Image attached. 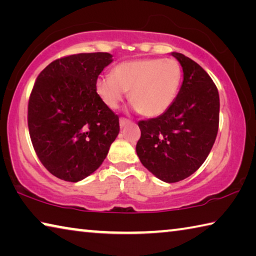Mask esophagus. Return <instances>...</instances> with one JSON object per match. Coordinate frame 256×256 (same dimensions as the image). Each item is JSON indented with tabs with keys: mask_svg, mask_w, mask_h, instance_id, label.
Segmentation results:
<instances>
[{
	"mask_svg": "<svg viewBox=\"0 0 256 256\" xmlns=\"http://www.w3.org/2000/svg\"><path fill=\"white\" fill-rule=\"evenodd\" d=\"M130 123H131V120H128V118H120V128L126 126V125L130 124Z\"/></svg>",
	"mask_w": 256,
	"mask_h": 256,
	"instance_id": "34e87169",
	"label": "esophagus"
}]
</instances>
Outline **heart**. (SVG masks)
I'll list each match as a JSON object with an SVG mask.
<instances>
[{
  "instance_id": "b5f03b06",
  "label": "heart",
  "mask_w": 256,
  "mask_h": 256,
  "mask_svg": "<svg viewBox=\"0 0 256 256\" xmlns=\"http://www.w3.org/2000/svg\"><path fill=\"white\" fill-rule=\"evenodd\" d=\"M182 68L174 58H144L116 66L112 76H100L96 82L99 98L110 108H118L125 92L141 114L150 118L170 110L178 94Z\"/></svg>"
}]
</instances>
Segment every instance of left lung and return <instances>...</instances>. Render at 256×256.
I'll return each instance as SVG.
<instances>
[{
	"instance_id": "8db88e82",
	"label": "left lung",
	"mask_w": 256,
	"mask_h": 256,
	"mask_svg": "<svg viewBox=\"0 0 256 256\" xmlns=\"http://www.w3.org/2000/svg\"><path fill=\"white\" fill-rule=\"evenodd\" d=\"M172 55L183 68V84L170 110L138 123L136 144L142 164L166 183L185 180L204 162L218 133L220 108L210 76L188 56Z\"/></svg>"
}]
</instances>
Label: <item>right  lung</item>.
Returning a JSON list of instances; mask_svg holds the SVG:
<instances>
[{
    "mask_svg": "<svg viewBox=\"0 0 256 256\" xmlns=\"http://www.w3.org/2000/svg\"><path fill=\"white\" fill-rule=\"evenodd\" d=\"M110 53L64 56L34 82L28 102L34 149L50 174L79 182L98 170L120 132L118 116L96 92L98 76L112 62Z\"/></svg>",
    "mask_w": 256,
    "mask_h": 256,
    "instance_id": "1",
    "label": "right lung"
}]
</instances>
